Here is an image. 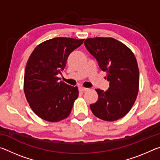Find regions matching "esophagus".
<instances>
[{"label":"esophagus","mask_w":160,"mask_h":160,"mask_svg":"<svg viewBox=\"0 0 160 160\" xmlns=\"http://www.w3.org/2000/svg\"><path fill=\"white\" fill-rule=\"evenodd\" d=\"M88 88H82V87H80V88H79V90L80 92H85L88 90Z\"/></svg>","instance_id":"34e87169"}]
</instances>
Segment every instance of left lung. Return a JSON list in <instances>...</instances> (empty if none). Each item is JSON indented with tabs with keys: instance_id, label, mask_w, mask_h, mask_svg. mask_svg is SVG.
<instances>
[{
	"instance_id": "8db88e82",
	"label": "left lung",
	"mask_w": 160,
	"mask_h": 160,
	"mask_svg": "<svg viewBox=\"0 0 160 160\" xmlns=\"http://www.w3.org/2000/svg\"><path fill=\"white\" fill-rule=\"evenodd\" d=\"M85 46L107 72L109 82L107 91L96 89L98 99L90 104L94 116L107 121H116L129 112L137 98L139 70L135 56L125 44L113 38L85 39Z\"/></svg>"
}]
</instances>
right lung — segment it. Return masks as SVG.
Here are the masks:
<instances>
[{
    "mask_svg": "<svg viewBox=\"0 0 160 160\" xmlns=\"http://www.w3.org/2000/svg\"><path fill=\"white\" fill-rule=\"evenodd\" d=\"M83 42L56 37L38 45L29 56L24 92L32 111L45 121L57 122L70 115L79 92L78 87L59 81L57 75L64 70L70 54Z\"/></svg>",
    "mask_w": 160,
    "mask_h": 160,
    "instance_id": "1",
    "label": "right lung"
}]
</instances>
